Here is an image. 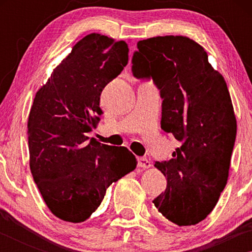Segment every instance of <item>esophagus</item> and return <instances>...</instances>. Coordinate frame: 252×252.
I'll return each mask as SVG.
<instances>
[{"mask_svg":"<svg viewBox=\"0 0 252 252\" xmlns=\"http://www.w3.org/2000/svg\"><path fill=\"white\" fill-rule=\"evenodd\" d=\"M150 161H149L147 158H138V167L142 169H148L150 168Z\"/></svg>","mask_w":252,"mask_h":252,"instance_id":"1","label":"esophagus"}]
</instances>
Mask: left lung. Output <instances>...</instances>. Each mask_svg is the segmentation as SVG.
I'll return each instance as SVG.
<instances>
[{"mask_svg": "<svg viewBox=\"0 0 252 252\" xmlns=\"http://www.w3.org/2000/svg\"><path fill=\"white\" fill-rule=\"evenodd\" d=\"M132 57L136 79H150L162 97L161 127L182 142L155 167L167 189L153 203L164 218L192 225L207 218L227 185L237 121L227 83L197 42L181 35L139 41Z\"/></svg>", "mask_w": 252, "mask_h": 252, "instance_id": "8db88e82", "label": "left lung"}]
</instances>
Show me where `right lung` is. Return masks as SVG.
<instances>
[{
  "label": "right lung",
  "mask_w": 252,
  "mask_h": 252,
  "mask_svg": "<svg viewBox=\"0 0 252 252\" xmlns=\"http://www.w3.org/2000/svg\"><path fill=\"white\" fill-rule=\"evenodd\" d=\"M129 61L125 41L91 33L76 43L36 92L28 120L30 169L46 206L79 223L100 206L110 185L133 171L125 147L89 139L102 110L100 95Z\"/></svg>",
  "instance_id": "add662e5"
}]
</instances>
